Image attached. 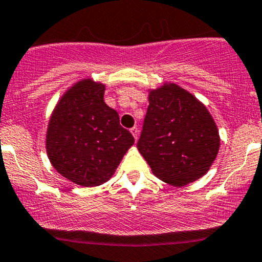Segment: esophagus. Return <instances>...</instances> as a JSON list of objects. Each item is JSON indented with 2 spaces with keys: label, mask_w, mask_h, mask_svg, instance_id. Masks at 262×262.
Instances as JSON below:
<instances>
[{
  "label": "esophagus",
  "mask_w": 262,
  "mask_h": 262,
  "mask_svg": "<svg viewBox=\"0 0 262 262\" xmlns=\"http://www.w3.org/2000/svg\"><path fill=\"white\" fill-rule=\"evenodd\" d=\"M130 133H132V136L134 137V139H138V136H139V130H138V128H136V126H134V128H132L130 129Z\"/></svg>",
  "instance_id": "esophagus-1"
}]
</instances>
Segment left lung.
<instances>
[{
	"label": "left lung",
	"instance_id": "left-lung-1",
	"mask_svg": "<svg viewBox=\"0 0 262 262\" xmlns=\"http://www.w3.org/2000/svg\"><path fill=\"white\" fill-rule=\"evenodd\" d=\"M148 101L137 148L153 174L176 187L200 180L210 170L221 143L211 113L174 82L148 89Z\"/></svg>",
	"mask_w": 262,
	"mask_h": 262
}]
</instances>
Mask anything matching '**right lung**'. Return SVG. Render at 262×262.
<instances>
[{
	"mask_svg": "<svg viewBox=\"0 0 262 262\" xmlns=\"http://www.w3.org/2000/svg\"><path fill=\"white\" fill-rule=\"evenodd\" d=\"M105 84L85 78L74 82L52 110L46 153L66 180L95 187L112 178L134 138L104 101Z\"/></svg>",
	"mask_w": 262,
	"mask_h": 262,
	"instance_id": "add662e5",
	"label": "right lung"
}]
</instances>
